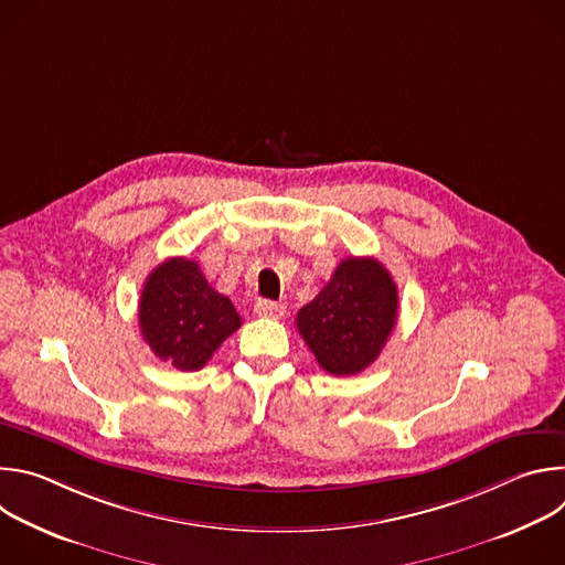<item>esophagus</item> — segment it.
<instances>
[{
	"label": "esophagus",
	"mask_w": 565,
	"mask_h": 565,
	"mask_svg": "<svg viewBox=\"0 0 565 565\" xmlns=\"http://www.w3.org/2000/svg\"><path fill=\"white\" fill-rule=\"evenodd\" d=\"M255 312H257L259 317L279 319V317H284V312H286V306H284L281 301H273V299H259V301L255 303Z\"/></svg>",
	"instance_id": "obj_1"
}]
</instances>
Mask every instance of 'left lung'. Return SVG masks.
<instances>
[{
  "label": "left lung",
  "instance_id": "left-lung-1",
  "mask_svg": "<svg viewBox=\"0 0 565 565\" xmlns=\"http://www.w3.org/2000/svg\"><path fill=\"white\" fill-rule=\"evenodd\" d=\"M395 319L397 286L388 270L373 257H349L297 312V329L319 366L344 377L377 360Z\"/></svg>",
  "mask_w": 565,
  "mask_h": 565
}]
</instances>
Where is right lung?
I'll list each match as a JSON object with an SVG mask.
<instances>
[{
    "mask_svg": "<svg viewBox=\"0 0 565 565\" xmlns=\"http://www.w3.org/2000/svg\"><path fill=\"white\" fill-rule=\"evenodd\" d=\"M142 340L181 371H199L238 327L232 301L216 292L196 262L172 257L153 268L138 303Z\"/></svg>",
    "mask_w": 565,
    "mask_h": 565,
    "instance_id": "right-lung-1",
    "label": "right lung"
}]
</instances>
